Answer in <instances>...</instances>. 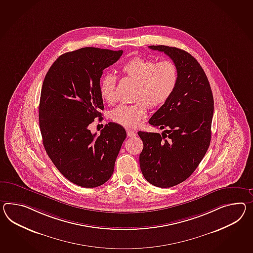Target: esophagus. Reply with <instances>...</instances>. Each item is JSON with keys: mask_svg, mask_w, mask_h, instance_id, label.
<instances>
[{"mask_svg": "<svg viewBox=\"0 0 253 253\" xmlns=\"http://www.w3.org/2000/svg\"><path fill=\"white\" fill-rule=\"evenodd\" d=\"M127 136L128 137H135L136 132L132 129H127Z\"/></svg>", "mask_w": 253, "mask_h": 253, "instance_id": "1", "label": "esophagus"}]
</instances>
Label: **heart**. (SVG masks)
<instances>
[{
  "label": "heart",
  "instance_id": "heart-1",
  "mask_svg": "<svg viewBox=\"0 0 253 253\" xmlns=\"http://www.w3.org/2000/svg\"><path fill=\"white\" fill-rule=\"evenodd\" d=\"M125 77L136 82L134 104H121L112 110L111 119L126 128H134L146 117L148 106L160 107L171 98L178 81L175 64L170 60L156 62L142 56H135L126 62L122 68ZM117 79L111 74L105 75L99 82L101 98L109 103L116 99Z\"/></svg>",
  "mask_w": 253,
  "mask_h": 253
}]
</instances>
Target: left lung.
I'll return each mask as SVG.
<instances>
[{
    "label": "left lung",
    "instance_id": "obj_1",
    "mask_svg": "<svg viewBox=\"0 0 253 253\" xmlns=\"http://www.w3.org/2000/svg\"><path fill=\"white\" fill-rule=\"evenodd\" d=\"M149 47L164 52L178 71L171 98L149 120L165 130L138 132L143 142L139 160L144 178L167 188L188 178L210 147L214 99L207 75L194 56L167 45Z\"/></svg>",
    "mask_w": 253,
    "mask_h": 253
}]
</instances>
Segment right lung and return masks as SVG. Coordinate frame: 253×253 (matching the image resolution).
I'll use <instances>...</instances> for the list:
<instances>
[{
    "mask_svg": "<svg viewBox=\"0 0 253 253\" xmlns=\"http://www.w3.org/2000/svg\"><path fill=\"white\" fill-rule=\"evenodd\" d=\"M123 53L97 47L65 53L43 80L39 103L43 147L58 171L82 187L99 186L111 178L126 138L124 127L114 123L106 124L99 135L88 129L104 110L99 93L103 70Z\"/></svg>",
    "mask_w": 253,
    "mask_h": 253,
    "instance_id": "right-lung-1",
    "label": "right lung"
}]
</instances>
